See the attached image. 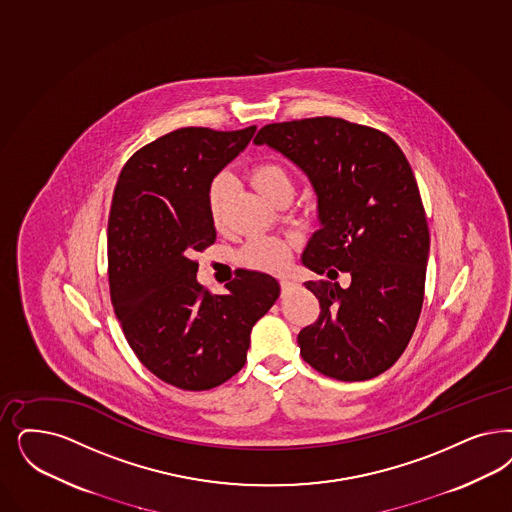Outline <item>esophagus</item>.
Masks as SVG:
<instances>
[{
    "mask_svg": "<svg viewBox=\"0 0 512 512\" xmlns=\"http://www.w3.org/2000/svg\"><path fill=\"white\" fill-rule=\"evenodd\" d=\"M280 287H282V293H289V291L295 287V282H291V280H282V282H280Z\"/></svg>",
    "mask_w": 512,
    "mask_h": 512,
    "instance_id": "obj_1",
    "label": "esophagus"
}]
</instances>
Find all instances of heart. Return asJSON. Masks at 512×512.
<instances>
[{"mask_svg": "<svg viewBox=\"0 0 512 512\" xmlns=\"http://www.w3.org/2000/svg\"><path fill=\"white\" fill-rule=\"evenodd\" d=\"M251 185L270 200L272 204L280 200H291L295 193V181L291 172L276 160H263L251 166L249 170ZM229 200V181L225 176L213 177L206 187V208L213 225H219ZM293 251V242L283 238H255L244 251L242 259L247 265L266 272H282L289 265Z\"/></svg>", "mask_w": 512, "mask_h": 512, "instance_id": "obj_1", "label": "heart"}]
</instances>
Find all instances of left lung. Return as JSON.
Segmentation results:
<instances>
[{
    "instance_id": "left-lung-1",
    "label": "left lung",
    "mask_w": 512,
    "mask_h": 512,
    "mask_svg": "<svg viewBox=\"0 0 512 512\" xmlns=\"http://www.w3.org/2000/svg\"><path fill=\"white\" fill-rule=\"evenodd\" d=\"M253 141L293 160L318 193L321 229L302 263L333 282L304 283L321 312L297 336L302 359L342 382L388 371L420 318L429 253L405 153L388 134L338 117L266 124ZM338 271L353 276L348 290L335 282Z\"/></svg>"
}]
</instances>
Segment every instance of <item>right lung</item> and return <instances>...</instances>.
<instances>
[{"label": "right lung", "instance_id": "right-lung-1", "mask_svg": "<svg viewBox=\"0 0 512 512\" xmlns=\"http://www.w3.org/2000/svg\"><path fill=\"white\" fill-rule=\"evenodd\" d=\"M257 126H185L138 149L121 170L107 221L115 316L141 363L162 382L204 391L246 365L251 327L280 297L272 276L240 268L225 295L196 282L194 253L215 242L206 187Z\"/></svg>", "mask_w": 512, "mask_h": 512}]
</instances>
